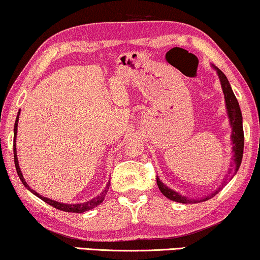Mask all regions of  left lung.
<instances>
[{"label": "left lung", "instance_id": "obj_1", "mask_svg": "<svg viewBox=\"0 0 260 260\" xmlns=\"http://www.w3.org/2000/svg\"><path fill=\"white\" fill-rule=\"evenodd\" d=\"M213 67L216 70V73H218L219 79H220V84H221L222 87V92L223 95H225V103H226V109H227V113H229V118H230V124L231 127H232V135H231V138H232V151H233V163L231 165L232 168L230 169L229 174H227L225 177V181H223V184H226L229 181L232 179V177L236 175L238 169L241 165V159H243V152H244V129H243V116H241V111L239 108V103H238L236 95H234L232 87L229 83V79H227L225 74L222 73V71H220L219 69L213 65ZM157 186L161 190V193L165 195L166 198H168L169 200L180 202V204H195V202H201V201H207L209 199H212L213 197H215L216 194L219 193L221 188H218V189L212 191L209 195H206L204 198L200 199H190V198H186L184 195H181L177 191L170 189L169 187H167L162 181H159L157 177Z\"/></svg>", "mask_w": 260, "mask_h": 260}]
</instances>
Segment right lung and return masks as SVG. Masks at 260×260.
<instances>
[{
    "mask_svg": "<svg viewBox=\"0 0 260 260\" xmlns=\"http://www.w3.org/2000/svg\"><path fill=\"white\" fill-rule=\"evenodd\" d=\"M19 116H20V112L17 113V117H16V120H15V125H14V162H15V167H16V172H17V175H19L21 182L23 183V186L27 188L28 190L31 191L34 195H37L38 198H40L42 201L47 202L48 205L53 206V207L56 208V209H60V211H63V212H71V213H84L86 211H90V209L97 207L98 205H101L103 200H104L106 193H108L109 190V187H110V182L106 184L105 189L102 191L101 194L98 195V197H94L93 199H91L90 201H86L84 202V204H76V205H66V204H62V202H58V201H54V200H51V199H47L45 197H42L37 191L31 189V188L28 186L26 180H24V177L22 175V173H21V169H20V166H19V161H17V154H16V134H17V122H19Z\"/></svg>",
    "mask_w": 260,
    "mask_h": 260,
    "instance_id": "obj_1",
    "label": "right lung"
}]
</instances>
